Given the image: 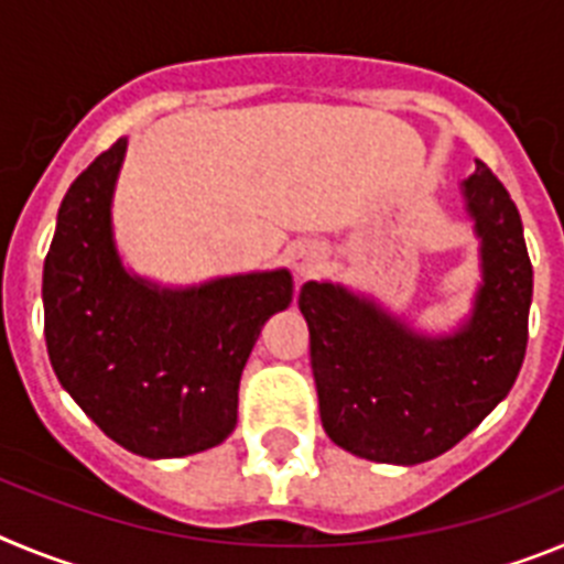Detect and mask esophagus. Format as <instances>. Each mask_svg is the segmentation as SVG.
Masks as SVG:
<instances>
[{
    "label": "esophagus",
    "mask_w": 564,
    "mask_h": 564,
    "mask_svg": "<svg viewBox=\"0 0 564 564\" xmlns=\"http://www.w3.org/2000/svg\"><path fill=\"white\" fill-rule=\"evenodd\" d=\"M288 259H291V265H293V271H296V276H311V273L322 265L325 251H322V246H316V242L305 239V242H296V246H291Z\"/></svg>",
    "instance_id": "34e87169"
}]
</instances>
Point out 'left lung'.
Returning <instances> with one entry per match:
<instances>
[{
	"label": "left lung",
	"instance_id": "left-lung-1",
	"mask_svg": "<svg viewBox=\"0 0 564 564\" xmlns=\"http://www.w3.org/2000/svg\"><path fill=\"white\" fill-rule=\"evenodd\" d=\"M463 197L482 239V285L455 336H417L330 282L299 291L322 426L352 455L401 466L432 460L514 387L534 293L520 212L482 161Z\"/></svg>",
	"mask_w": 564,
	"mask_h": 564
}]
</instances>
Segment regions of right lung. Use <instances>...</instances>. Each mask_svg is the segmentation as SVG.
Segmentation results:
<instances>
[{
	"label": "right lung",
	"instance_id": "right-lung-1",
	"mask_svg": "<svg viewBox=\"0 0 564 564\" xmlns=\"http://www.w3.org/2000/svg\"><path fill=\"white\" fill-rule=\"evenodd\" d=\"M127 141L78 174L44 259V338L64 390L104 435L143 457L212 449L237 426L239 376L293 296L288 271L158 291L123 271L109 203Z\"/></svg>",
	"mask_w": 564,
	"mask_h": 564
}]
</instances>
